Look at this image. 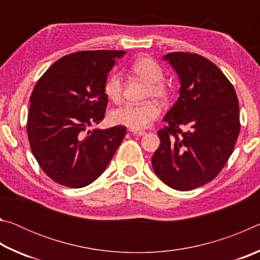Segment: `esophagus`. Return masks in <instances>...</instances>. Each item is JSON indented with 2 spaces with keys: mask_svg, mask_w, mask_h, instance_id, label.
<instances>
[{
  "mask_svg": "<svg viewBox=\"0 0 260 260\" xmlns=\"http://www.w3.org/2000/svg\"><path fill=\"white\" fill-rule=\"evenodd\" d=\"M129 132H131L132 134L139 135V136H142V135L146 134V132H144V131H134V129H129Z\"/></svg>",
  "mask_w": 260,
  "mask_h": 260,
  "instance_id": "esophagus-1",
  "label": "esophagus"
}]
</instances>
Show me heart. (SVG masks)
<instances>
[{"instance_id": "1", "label": "heart", "mask_w": 260, "mask_h": 260, "mask_svg": "<svg viewBox=\"0 0 260 260\" xmlns=\"http://www.w3.org/2000/svg\"><path fill=\"white\" fill-rule=\"evenodd\" d=\"M129 71L135 77L147 82L144 98H153L166 101L170 96V87L162 80L164 70L149 56H140L131 64ZM104 94L113 103H119L122 99V79L113 73L104 83ZM160 114V108L156 102L148 101L141 104H126L110 113V120L114 125L128 127L129 129L141 131L147 128Z\"/></svg>"}]
</instances>
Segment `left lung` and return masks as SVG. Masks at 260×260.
Segmentation results:
<instances>
[{
  "label": "left lung",
  "mask_w": 260,
  "mask_h": 260,
  "mask_svg": "<svg viewBox=\"0 0 260 260\" xmlns=\"http://www.w3.org/2000/svg\"><path fill=\"white\" fill-rule=\"evenodd\" d=\"M180 80L179 99L166 113L153 171L177 190H191L217 177L240 134L239 101L230 80L205 57L190 52L164 56ZM187 125L189 131L182 132Z\"/></svg>",
  "instance_id": "left-lung-1"
}]
</instances>
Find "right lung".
Here are the masks:
<instances>
[{
	"mask_svg": "<svg viewBox=\"0 0 260 260\" xmlns=\"http://www.w3.org/2000/svg\"><path fill=\"white\" fill-rule=\"evenodd\" d=\"M121 50L79 51L61 57L43 73L29 99L27 135L39 165L55 182L86 187L107 169L125 126L88 129L103 120L104 83Z\"/></svg>",
	"mask_w": 260,
	"mask_h": 260,
	"instance_id": "right-lung-1",
	"label": "right lung"
}]
</instances>
